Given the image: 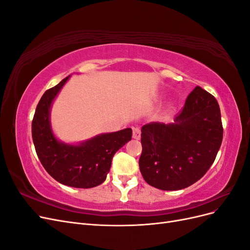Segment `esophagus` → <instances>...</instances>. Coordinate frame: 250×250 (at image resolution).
Returning a JSON list of instances; mask_svg holds the SVG:
<instances>
[{
	"instance_id": "esophagus-1",
	"label": "esophagus",
	"mask_w": 250,
	"mask_h": 250,
	"mask_svg": "<svg viewBox=\"0 0 250 250\" xmlns=\"http://www.w3.org/2000/svg\"><path fill=\"white\" fill-rule=\"evenodd\" d=\"M132 137L135 140H139L141 138V129L139 127H132Z\"/></svg>"
}]
</instances>
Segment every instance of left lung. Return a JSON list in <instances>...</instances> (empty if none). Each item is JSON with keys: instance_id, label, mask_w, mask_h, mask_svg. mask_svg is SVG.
<instances>
[{"instance_id": "obj_1", "label": "left lung", "mask_w": 250, "mask_h": 250, "mask_svg": "<svg viewBox=\"0 0 250 250\" xmlns=\"http://www.w3.org/2000/svg\"><path fill=\"white\" fill-rule=\"evenodd\" d=\"M141 131L144 179L160 190H181L198 181L215 161L223 138L220 107L213 95L196 86L175 122H152Z\"/></svg>"}]
</instances>
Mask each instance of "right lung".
<instances>
[{
  "label": "right lung",
  "instance_id": "add662e5",
  "mask_svg": "<svg viewBox=\"0 0 250 250\" xmlns=\"http://www.w3.org/2000/svg\"><path fill=\"white\" fill-rule=\"evenodd\" d=\"M69 77L47 89L41 98L32 120V139L43 168L58 183L73 188H94L106 179L113 155L131 140L132 130L126 128L98 135L78 146L57 141L50 126V107Z\"/></svg>",
  "mask_w": 250,
  "mask_h": 250
}]
</instances>
